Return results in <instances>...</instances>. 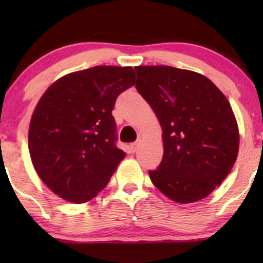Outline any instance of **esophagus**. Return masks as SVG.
Returning a JSON list of instances; mask_svg holds the SVG:
<instances>
[{
  "label": "esophagus",
  "mask_w": 263,
  "mask_h": 263,
  "mask_svg": "<svg viewBox=\"0 0 263 263\" xmlns=\"http://www.w3.org/2000/svg\"><path fill=\"white\" fill-rule=\"evenodd\" d=\"M138 147H139V142H133L130 145V151L133 153H135L136 149H138Z\"/></svg>",
  "instance_id": "34e87169"
}]
</instances>
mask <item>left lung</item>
I'll return each mask as SVG.
<instances>
[{
    "mask_svg": "<svg viewBox=\"0 0 263 263\" xmlns=\"http://www.w3.org/2000/svg\"><path fill=\"white\" fill-rule=\"evenodd\" d=\"M138 92L163 128L164 156L151 181L178 203L202 200L237 159L239 133L222 92L203 75L168 66H139Z\"/></svg>",
    "mask_w": 263,
    "mask_h": 263,
    "instance_id": "1",
    "label": "left lung"
}]
</instances>
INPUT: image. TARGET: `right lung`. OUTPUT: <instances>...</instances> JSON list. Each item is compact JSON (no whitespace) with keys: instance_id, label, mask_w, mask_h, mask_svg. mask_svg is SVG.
<instances>
[{"instance_id":"obj_1","label":"right lung","mask_w":263,"mask_h":263,"mask_svg":"<svg viewBox=\"0 0 263 263\" xmlns=\"http://www.w3.org/2000/svg\"><path fill=\"white\" fill-rule=\"evenodd\" d=\"M134 84L132 67L97 66L64 75L42 96L28 149L38 176L56 195L84 203L105 188L125 157L116 146L112 110Z\"/></svg>"}]
</instances>
